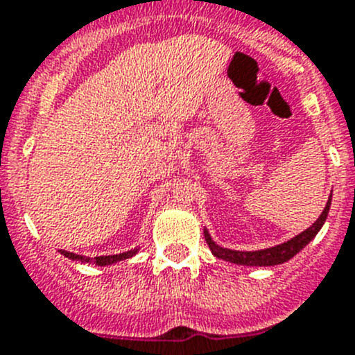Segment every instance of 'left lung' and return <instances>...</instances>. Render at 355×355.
<instances>
[{"label":"left lung","instance_id":"obj_1","mask_svg":"<svg viewBox=\"0 0 355 355\" xmlns=\"http://www.w3.org/2000/svg\"><path fill=\"white\" fill-rule=\"evenodd\" d=\"M329 207H331V197L327 198L326 207L320 212V216L317 218V221L313 223L312 226H309L305 232L298 234L296 237H293L291 241L282 242L279 245H273V248L259 249V251H235V249L221 248V245L216 244L212 241V237L209 235V232L204 228L205 242H207L209 249H211L212 254L219 259H225V261L235 263V265H244V266H273V265H281V263L289 261L293 256L298 254L317 234L322 228L324 221L327 218V212H329Z\"/></svg>","mask_w":355,"mask_h":355}]
</instances>
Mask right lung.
<instances>
[{"instance_id":"1","label":"right lung","mask_w":355,"mask_h":355,"mask_svg":"<svg viewBox=\"0 0 355 355\" xmlns=\"http://www.w3.org/2000/svg\"><path fill=\"white\" fill-rule=\"evenodd\" d=\"M59 252L60 254L66 256V258L73 259V261L92 263V265H97V266H110V265H114V263L125 261V259H129V258H132V256H136L137 252H139V248H134V249H130V251L120 252V254L96 256V258H89V256H83V254H74V252L64 251V249H59Z\"/></svg>"}]
</instances>
